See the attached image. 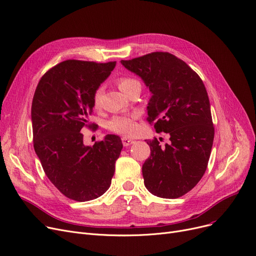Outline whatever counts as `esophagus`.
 <instances>
[{
    "mask_svg": "<svg viewBox=\"0 0 256 256\" xmlns=\"http://www.w3.org/2000/svg\"><path fill=\"white\" fill-rule=\"evenodd\" d=\"M122 143H124V146H130V144H134L135 141L132 139H128L126 137H122Z\"/></svg>",
    "mask_w": 256,
    "mask_h": 256,
    "instance_id": "esophagus-1",
    "label": "esophagus"
}]
</instances>
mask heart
<instances>
[{
  "instance_id": "heart-1",
  "label": "heart",
  "mask_w": 256,
  "mask_h": 256,
  "mask_svg": "<svg viewBox=\"0 0 256 256\" xmlns=\"http://www.w3.org/2000/svg\"><path fill=\"white\" fill-rule=\"evenodd\" d=\"M138 82H139L138 80H136L135 78H132V77H121V78L118 80L117 84L120 90L124 94H126L130 91V88ZM102 92H104L102 86H98L96 88V90L93 93L92 99H93V106L95 108H100ZM137 119H138L137 114L115 116L108 121L106 128L110 130L116 132V134H120L124 136H132V135H135L138 130V124L136 122Z\"/></svg>"
}]
</instances>
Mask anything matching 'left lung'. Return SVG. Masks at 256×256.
Wrapping results in <instances>:
<instances>
[{"mask_svg":"<svg viewBox=\"0 0 256 256\" xmlns=\"http://www.w3.org/2000/svg\"><path fill=\"white\" fill-rule=\"evenodd\" d=\"M121 64L139 75L152 94L148 124L170 136L164 146L157 138L148 141L150 156L142 165L144 185L154 196L180 198L202 179L212 148L214 128L206 88L190 66L168 52Z\"/></svg>","mask_w":256,"mask_h":256,"instance_id":"left-lung-1","label":"left lung"}]
</instances>
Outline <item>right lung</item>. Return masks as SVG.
Instances as JSON below:
<instances>
[{
  "instance_id": "right-lung-1",
  "label": "right lung",
  "mask_w": 256,
  "mask_h": 256,
  "mask_svg": "<svg viewBox=\"0 0 256 256\" xmlns=\"http://www.w3.org/2000/svg\"><path fill=\"white\" fill-rule=\"evenodd\" d=\"M115 66L116 62H62L42 76L33 96L34 150L51 183L74 201H91L108 190L122 150L116 135L86 146L80 132L84 128L96 130L88 121L93 93Z\"/></svg>"
}]
</instances>
